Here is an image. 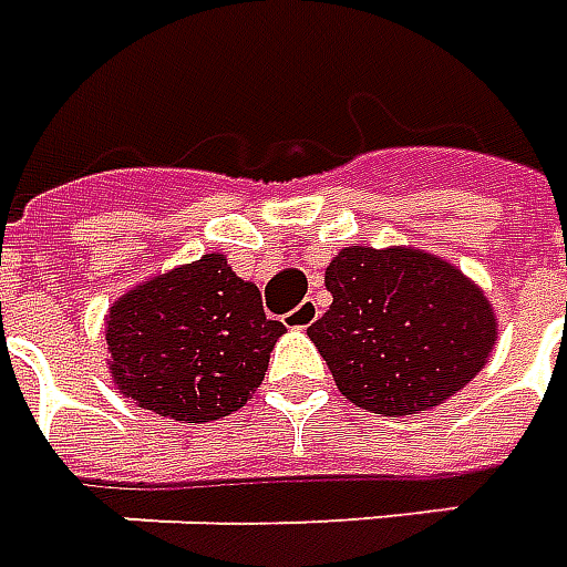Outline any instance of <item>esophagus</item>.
<instances>
[{"mask_svg": "<svg viewBox=\"0 0 567 567\" xmlns=\"http://www.w3.org/2000/svg\"><path fill=\"white\" fill-rule=\"evenodd\" d=\"M320 315H323V311H320V305H317L315 299H305V302L299 305V308H292L290 315H287V327L308 329Z\"/></svg>", "mask_w": 567, "mask_h": 567, "instance_id": "34e87169", "label": "esophagus"}]
</instances>
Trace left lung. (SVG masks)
<instances>
[{"instance_id": "1", "label": "left lung", "mask_w": 567, "mask_h": 567, "mask_svg": "<svg viewBox=\"0 0 567 567\" xmlns=\"http://www.w3.org/2000/svg\"><path fill=\"white\" fill-rule=\"evenodd\" d=\"M308 329L339 391L375 415H419L476 379L497 341L483 287L419 247H344Z\"/></svg>"}]
</instances>
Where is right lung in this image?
Here are the masks:
<instances>
[{"label": "right lung", "instance_id": "right-lung-1", "mask_svg": "<svg viewBox=\"0 0 567 567\" xmlns=\"http://www.w3.org/2000/svg\"><path fill=\"white\" fill-rule=\"evenodd\" d=\"M284 332L265 317L259 287L235 275L223 252H204L112 302L106 367L115 391L140 409L204 424L250 400Z\"/></svg>", "mask_w": 567, "mask_h": 567}]
</instances>
